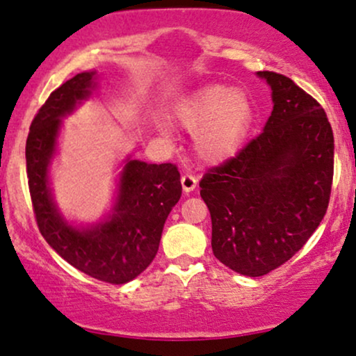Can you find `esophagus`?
Here are the masks:
<instances>
[{"mask_svg":"<svg viewBox=\"0 0 356 356\" xmlns=\"http://www.w3.org/2000/svg\"><path fill=\"white\" fill-rule=\"evenodd\" d=\"M181 184H182L184 192H192L195 187H197V179H195L192 174H184L181 177Z\"/></svg>","mask_w":356,"mask_h":356,"instance_id":"obj_1","label":"esophagus"}]
</instances>
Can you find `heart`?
<instances>
[{"label":"heart","mask_w":356,"mask_h":356,"mask_svg":"<svg viewBox=\"0 0 356 356\" xmlns=\"http://www.w3.org/2000/svg\"><path fill=\"white\" fill-rule=\"evenodd\" d=\"M175 120L195 134V150L207 162H222L239 150L252 122V105L244 92L227 85H206L182 99Z\"/></svg>","instance_id":"b5f03b06"}]
</instances>
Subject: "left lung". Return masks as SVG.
Returning a JSON list of instances; mask_svg holds the SVG:
<instances>
[{
    "mask_svg": "<svg viewBox=\"0 0 356 356\" xmlns=\"http://www.w3.org/2000/svg\"><path fill=\"white\" fill-rule=\"evenodd\" d=\"M273 90L263 132L199 182L212 252L244 276L291 259L320 226L333 182V130L325 110L288 76L257 72Z\"/></svg>",
    "mask_w": 356,
    "mask_h": 356,
    "instance_id": "1",
    "label": "left lung"
}]
</instances>
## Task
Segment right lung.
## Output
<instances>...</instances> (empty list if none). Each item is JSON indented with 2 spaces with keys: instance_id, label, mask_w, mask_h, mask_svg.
Instances as JSON below:
<instances>
[{
  "instance_id": "right-lung-1",
  "label": "right lung",
  "mask_w": 356,
  "mask_h": 356,
  "mask_svg": "<svg viewBox=\"0 0 356 356\" xmlns=\"http://www.w3.org/2000/svg\"><path fill=\"white\" fill-rule=\"evenodd\" d=\"M95 72H83L50 93L30 125L26 175L36 224L47 243L67 263L110 284H124L140 275L159 251L169 212L182 194L174 164L127 161L118 181L112 214L90 227H73L53 202L48 167L56 149L61 118L88 99Z\"/></svg>"
}]
</instances>
